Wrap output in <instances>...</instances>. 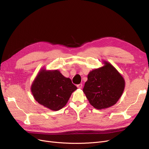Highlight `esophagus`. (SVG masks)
I'll list each match as a JSON object with an SVG mask.
<instances>
[{
    "mask_svg": "<svg viewBox=\"0 0 149 149\" xmlns=\"http://www.w3.org/2000/svg\"><path fill=\"white\" fill-rule=\"evenodd\" d=\"M77 88H79V89H81L83 85H82V84H79V85H77Z\"/></svg>",
    "mask_w": 149,
    "mask_h": 149,
    "instance_id": "esophagus-1",
    "label": "esophagus"
}]
</instances>
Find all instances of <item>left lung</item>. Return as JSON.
I'll use <instances>...</instances> for the list:
<instances>
[{
	"mask_svg": "<svg viewBox=\"0 0 149 149\" xmlns=\"http://www.w3.org/2000/svg\"><path fill=\"white\" fill-rule=\"evenodd\" d=\"M103 66L90 71L83 91L89 102L97 109L115 105L124 92V77L112 64L103 60Z\"/></svg>",
	"mask_w": 149,
	"mask_h": 149,
	"instance_id": "8db88e82",
	"label": "left lung"
}]
</instances>
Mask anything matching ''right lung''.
Wrapping results in <instances>:
<instances>
[{
	"mask_svg": "<svg viewBox=\"0 0 149 149\" xmlns=\"http://www.w3.org/2000/svg\"><path fill=\"white\" fill-rule=\"evenodd\" d=\"M77 88L69 78L58 70L39 71L31 85V92L40 105L52 111H58L65 106Z\"/></svg>",
	"mask_w": 149,
	"mask_h": 149,
	"instance_id": "add662e5",
	"label": "right lung"
}]
</instances>
